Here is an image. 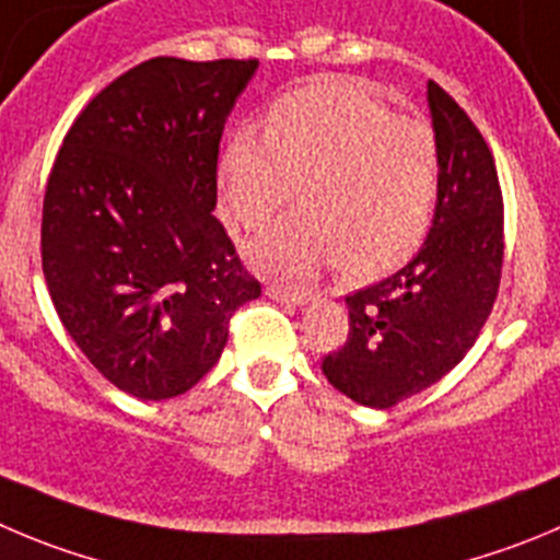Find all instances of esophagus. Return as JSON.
Instances as JSON below:
<instances>
[{
	"mask_svg": "<svg viewBox=\"0 0 560 560\" xmlns=\"http://www.w3.org/2000/svg\"><path fill=\"white\" fill-rule=\"evenodd\" d=\"M265 292H268L270 298H276V301H287V304H306L312 298V290H306V287H284V284H268L265 287Z\"/></svg>",
	"mask_w": 560,
	"mask_h": 560,
	"instance_id": "obj_1",
	"label": "esophagus"
}]
</instances>
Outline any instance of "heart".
Listing matches in <instances>:
<instances>
[{
	"label": "heart",
	"mask_w": 560,
	"mask_h": 560,
	"mask_svg": "<svg viewBox=\"0 0 560 560\" xmlns=\"http://www.w3.org/2000/svg\"><path fill=\"white\" fill-rule=\"evenodd\" d=\"M439 171L431 124L395 115L353 82L320 80L276 98L268 127L240 124L218 174L229 215L248 229L265 226L295 190L304 201L248 245L256 268L301 276L337 262L348 279H373L425 240Z\"/></svg>",
	"instance_id": "heart-1"
}]
</instances>
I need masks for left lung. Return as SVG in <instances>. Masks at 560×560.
<instances>
[{
    "label": "left lung",
    "mask_w": 560,
    "mask_h": 560,
    "mask_svg": "<svg viewBox=\"0 0 560 560\" xmlns=\"http://www.w3.org/2000/svg\"><path fill=\"white\" fill-rule=\"evenodd\" d=\"M428 107L442 162L431 232L406 268L345 298L351 331L323 359L328 384L370 409H392L467 357L503 270V192L492 151L433 80Z\"/></svg>",
    "instance_id": "left-lung-1"
}]
</instances>
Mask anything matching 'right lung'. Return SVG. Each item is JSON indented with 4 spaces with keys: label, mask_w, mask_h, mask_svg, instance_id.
Returning a JSON list of instances; mask_svg holds the SVG:
<instances>
[{
    "label": "right lung",
    "mask_w": 560,
    "mask_h": 560,
    "mask_svg": "<svg viewBox=\"0 0 560 560\" xmlns=\"http://www.w3.org/2000/svg\"><path fill=\"white\" fill-rule=\"evenodd\" d=\"M256 60L154 57L109 82L51 165L40 259L88 362L140 400L176 398L221 359L262 287L218 203V145Z\"/></svg>",
    "instance_id": "right-lung-1"
}]
</instances>
